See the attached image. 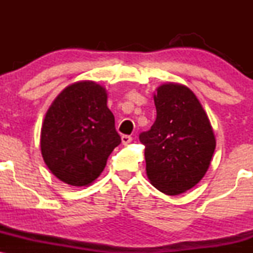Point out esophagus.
<instances>
[{
	"mask_svg": "<svg viewBox=\"0 0 253 253\" xmlns=\"http://www.w3.org/2000/svg\"><path fill=\"white\" fill-rule=\"evenodd\" d=\"M121 141H123L124 145L129 144L130 141H132V136H130V135H123V136H121Z\"/></svg>",
	"mask_w": 253,
	"mask_h": 253,
	"instance_id": "obj_1",
	"label": "esophagus"
}]
</instances>
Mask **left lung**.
<instances>
[{
    "label": "left lung",
    "mask_w": 253,
    "mask_h": 253,
    "mask_svg": "<svg viewBox=\"0 0 253 253\" xmlns=\"http://www.w3.org/2000/svg\"><path fill=\"white\" fill-rule=\"evenodd\" d=\"M157 118L139 139L145 145L151 184L179 195L202 179L215 150V136L202 104L188 86L165 83L155 94Z\"/></svg>",
    "instance_id": "obj_1"
}]
</instances>
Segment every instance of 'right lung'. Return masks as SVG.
I'll use <instances>...</instances> for the list:
<instances>
[{"mask_svg": "<svg viewBox=\"0 0 253 253\" xmlns=\"http://www.w3.org/2000/svg\"><path fill=\"white\" fill-rule=\"evenodd\" d=\"M120 143L106 89L92 81L72 83L58 95L40 134L45 164L58 179L74 187L94 182Z\"/></svg>", "mask_w": 253, "mask_h": 253, "instance_id": "right-lung-1", "label": "right lung"}]
</instances>
